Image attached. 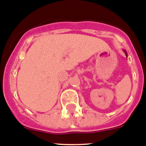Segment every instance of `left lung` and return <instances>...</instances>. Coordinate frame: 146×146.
<instances>
[{
	"mask_svg": "<svg viewBox=\"0 0 146 146\" xmlns=\"http://www.w3.org/2000/svg\"><path fill=\"white\" fill-rule=\"evenodd\" d=\"M126 56H127V53H126Z\"/></svg>",
	"mask_w": 146,
	"mask_h": 146,
	"instance_id": "8db88e82",
	"label": "left lung"
}]
</instances>
